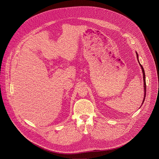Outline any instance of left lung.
<instances>
[{
	"mask_svg": "<svg viewBox=\"0 0 159 159\" xmlns=\"http://www.w3.org/2000/svg\"><path fill=\"white\" fill-rule=\"evenodd\" d=\"M136 57H137V59L138 61V62L139 63V60H138V55L137 54V52H136ZM139 66H141V69H142V71H143V80H144V98H143V103H142V105L143 104L144 102V99H145V97H146V78H145V73H144V68L143 67V66L140 64L139 63Z\"/></svg>",
	"mask_w": 159,
	"mask_h": 159,
	"instance_id": "left-lung-1",
	"label": "left lung"
}]
</instances>
